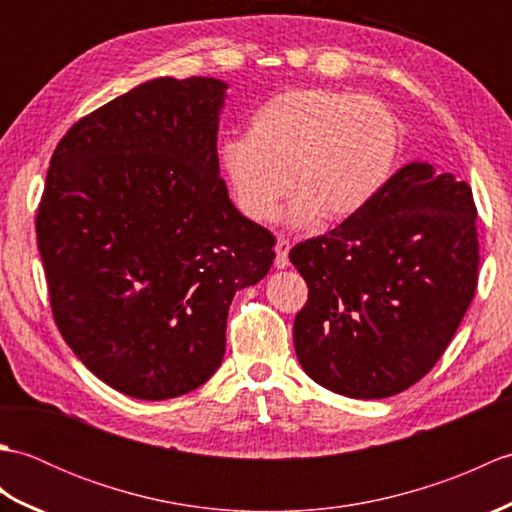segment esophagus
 <instances>
[{"label": "esophagus", "mask_w": 512, "mask_h": 512, "mask_svg": "<svg viewBox=\"0 0 512 512\" xmlns=\"http://www.w3.org/2000/svg\"><path fill=\"white\" fill-rule=\"evenodd\" d=\"M275 250H277L275 266H277V268H288V264H290V259H288V253H290V242H288V239L281 237L279 242H277V246H275Z\"/></svg>", "instance_id": "34e87169"}]
</instances>
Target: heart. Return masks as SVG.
I'll use <instances>...</instances> for the list:
<instances>
[{
    "instance_id": "b5f03b06",
    "label": "heart",
    "mask_w": 512,
    "mask_h": 512,
    "mask_svg": "<svg viewBox=\"0 0 512 512\" xmlns=\"http://www.w3.org/2000/svg\"><path fill=\"white\" fill-rule=\"evenodd\" d=\"M400 149V123L389 107L343 90L297 88L266 101L246 138L222 145V169L237 209L266 224L288 187L290 220H345L385 187Z\"/></svg>"
}]
</instances>
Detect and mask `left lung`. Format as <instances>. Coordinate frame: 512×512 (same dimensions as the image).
Segmentation results:
<instances>
[{
	"label": "left lung",
	"mask_w": 512,
	"mask_h": 512,
	"mask_svg": "<svg viewBox=\"0 0 512 512\" xmlns=\"http://www.w3.org/2000/svg\"><path fill=\"white\" fill-rule=\"evenodd\" d=\"M475 220L469 184L411 162L363 211L290 250L308 284L295 352L314 383L387 398L438 363L477 288Z\"/></svg>",
	"instance_id": "left-lung-1"
}]
</instances>
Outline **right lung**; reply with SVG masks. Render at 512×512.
<instances>
[{"label":"right lung","mask_w":512,"mask_h":512,"mask_svg":"<svg viewBox=\"0 0 512 512\" xmlns=\"http://www.w3.org/2000/svg\"><path fill=\"white\" fill-rule=\"evenodd\" d=\"M226 83L154 79L76 121L54 149L37 246L54 323L123 394L165 400L220 367L228 308L275 259L217 162Z\"/></svg>","instance_id":"add662e5"}]
</instances>
